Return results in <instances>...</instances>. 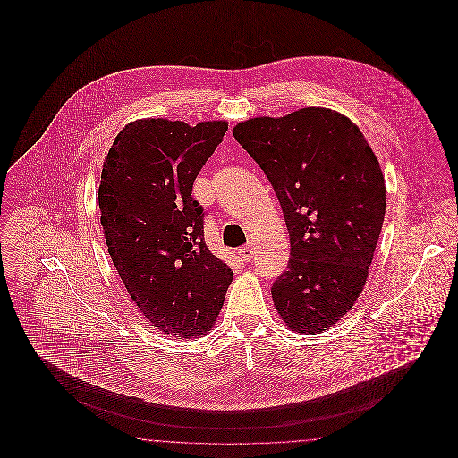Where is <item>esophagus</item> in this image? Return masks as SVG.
<instances>
[{"mask_svg": "<svg viewBox=\"0 0 458 458\" xmlns=\"http://www.w3.org/2000/svg\"><path fill=\"white\" fill-rule=\"evenodd\" d=\"M238 256L245 262L252 261V258H254V247H252V245L242 247V249L238 250Z\"/></svg>", "mask_w": 458, "mask_h": 458, "instance_id": "1", "label": "esophagus"}]
</instances>
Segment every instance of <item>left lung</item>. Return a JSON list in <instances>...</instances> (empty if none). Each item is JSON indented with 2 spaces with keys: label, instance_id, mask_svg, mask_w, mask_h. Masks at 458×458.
I'll return each mask as SVG.
<instances>
[{
  "label": "left lung",
  "instance_id": "left-lung-1",
  "mask_svg": "<svg viewBox=\"0 0 458 458\" xmlns=\"http://www.w3.org/2000/svg\"><path fill=\"white\" fill-rule=\"evenodd\" d=\"M278 197L291 259L271 285L298 333H319L352 309L383 229L386 187L360 129L325 107L252 118L233 129Z\"/></svg>",
  "mask_w": 458,
  "mask_h": 458
}]
</instances>
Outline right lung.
Listing matches in <instances>:
<instances>
[{
	"mask_svg": "<svg viewBox=\"0 0 458 458\" xmlns=\"http://www.w3.org/2000/svg\"><path fill=\"white\" fill-rule=\"evenodd\" d=\"M225 122L139 120L109 149L98 189L107 250L151 327L191 338L213 327L233 271L204 242L194 180Z\"/></svg>",
	"mask_w": 458,
	"mask_h": 458,
	"instance_id": "right-lung-1",
	"label": "right lung"
}]
</instances>
